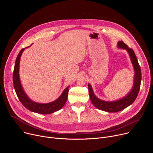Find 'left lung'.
Masks as SVG:
<instances>
[{"instance_id":"8db88e82","label":"left lung","mask_w":153,"mask_h":153,"mask_svg":"<svg viewBox=\"0 0 153 153\" xmlns=\"http://www.w3.org/2000/svg\"><path fill=\"white\" fill-rule=\"evenodd\" d=\"M117 47L120 49L125 50L128 52L133 64L134 75L133 87L131 91L122 99H118L115 101H105L99 99L94 94L91 85L90 84H88L90 99L93 105L99 110L110 112V113L120 111L131 105L136 97H137L140 91L141 81V68L133 50L126 45L122 41L118 42Z\"/></svg>"}]
</instances>
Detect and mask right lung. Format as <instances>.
I'll return each instance as SVG.
<instances>
[{"label":"right lung","mask_w":153,"mask_h":153,"mask_svg":"<svg viewBox=\"0 0 153 153\" xmlns=\"http://www.w3.org/2000/svg\"><path fill=\"white\" fill-rule=\"evenodd\" d=\"M28 47H27L25 48H27ZM25 48H23L19 53L17 59H16L15 61L14 71L13 73V86L19 99L25 108H27L31 111L35 112V113L37 114H50L59 110L65 105L67 101L69 86L66 87L63 91L61 95L57 99L51 102L46 103H42L33 101L28 97V96L27 95L25 92L24 91V89L21 84L19 76V67L21 56Z\"/></svg>","instance_id":"obj_1"}]
</instances>
